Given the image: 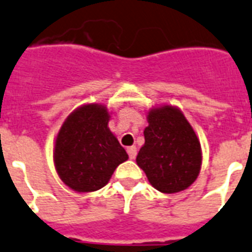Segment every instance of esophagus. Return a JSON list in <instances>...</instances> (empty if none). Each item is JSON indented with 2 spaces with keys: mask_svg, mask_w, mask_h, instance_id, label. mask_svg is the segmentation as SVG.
<instances>
[{
  "mask_svg": "<svg viewBox=\"0 0 252 252\" xmlns=\"http://www.w3.org/2000/svg\"><path fill=\"white\" fill-rule=\"evenodd\" d=\"M127 153H128V157H130V159H135V157H136V147H128L127 148Z\"/></svg>",
  "mask_w": 252,
  "mask_h": 252,
  "instance_id": "obj_1",
  "label": "esophagus"
}]
</instances>
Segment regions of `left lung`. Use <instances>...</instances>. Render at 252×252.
<instances>
[{
  "label": "left lung",
  "mask_w": 252,
  "mask_h": 252,
  "mask_svg": "<svg viewBox=\"0 0 252 252\" xmlns=\"http://www.w3.org/2000/svg\"><path fill=\"white\" fill-rule=\"evenodd\" d=\"M145 143L136 157L153 188L160 192L186 190L200 173L203 154L192 126L175 105L149 109Z\"/></svg>",
  "instance_id": "left-lung-1"
}]
</instances>
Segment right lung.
Returning a JSON list of instances; mask_svg holds the SVG:
<instances>
[{"instance_id":"obj_1","label":"right lung","mask_w":252,"mask_h":252,"mask_svg":"<svg viewBox=\"0 0 252 252\" xmlns=\"http://www.w3.org/2000/svg\"><path fill=\"white\" fill-rule=\"evenodd\" d=\"M109 117L105 105L90 103L77 107L62 124L55 141L53 162L57 175L71 190H99L128 159L109 130Z\"/></svg>"}]
</instances>
